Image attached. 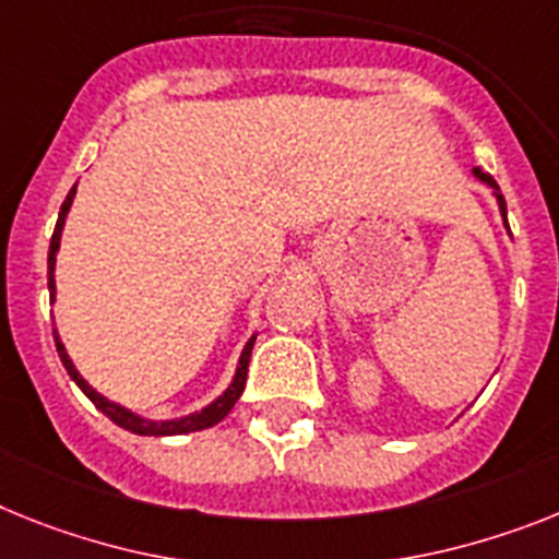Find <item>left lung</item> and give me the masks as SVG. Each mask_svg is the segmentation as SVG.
Returning a JSON list of instances; mask_svg holds the SVG:
<instances>
[{"instance_id":"obj_1","label":"left lung","mask_w":559,"mask_h":559,"mask_svg":"<svg viewBox=\"0 0 559 559\" xmlns=\"http://www.w3.org/2000/svg\"><path fill=\"white\" fill-rule=\"evenodd\" d=\"M472 173H475L477 181H483V185H486L491 190V195H495V199H497V207H500V215H503V227L509 229V218H506V199H503V192H500V187H497V181L489 176V173H483L480 167H475V170H472ZM509 236H511V233H509Z\"/></svg>"}]
</instances>
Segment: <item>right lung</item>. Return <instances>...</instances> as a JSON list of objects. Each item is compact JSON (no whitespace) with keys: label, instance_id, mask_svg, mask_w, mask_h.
I'll return each mask as SVG.
<instances>
[{"label":"right lung","instance_id":"right-lung-1","mask_svg":"<svg viewBox=\"0 0 559 559\" xmlns=\"http://www.w3.org/2000/svg\"><path fill=\"white\" fill-rule=\"evenodd\" d=\"M73 195H76V187L68 192V199H64L62 210H59V222H56L53 229V238H50V250H48V289H50V304L56 301V252H59V243H62V229L64 222H68V213H70V204H73ZM53 341H56V352H59V358H62L64 369L68 374L76 381V386L82 389L84 395L91 397L96 403V409L102 415H107L116 426L121 429L133 431V435H150V438H167V435H187V431H201V429H210V426L222 424L224 417L229 415V409L236 406V401L241 397L243 392V383H247V367H250V355H252V346H255V335L243 344L241 349V358H238V367L236 374H233V381L229 386L224 389L222 395L210 401L204 409L199 412H190V415H181V417H167V420H153V417H144L139 412L128 409V406H121V403L110 401L105 397L102 392L91 386V383L84 381L82 372L76 369V364L70 360L68 349H64L62 337H59V330H53Z\"/></svg>","mask_w":559,"mask_h":559}]
</instances>
